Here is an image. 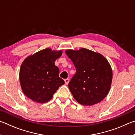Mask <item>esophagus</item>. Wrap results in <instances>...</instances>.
I'll return each instance as SVG.
<instances>
[{"label": "esophagus", "instance_id": "obj_1", "mask_svg": "<svg viewBox=\"0 0 135 135\" xmlns=\"http://www.w3.org/2000/svg\"><path fill=\"white\" fill-rule=\"evenodd\" d=\"M64 81H65V83L66 84H68V83H69L70 80L68 79H66L64 80Z\"/></svg>", "mask_w": 135, "mask_h": 135}]
</instances>
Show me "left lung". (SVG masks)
I'll return each instance as SVG.
<instances>
[{"label": "left lung", "mask_w": 135, "mask_h": 135, "mask_svg": "<svg viewBox=\"0 0 135 135\" xmlns=\"http://www.w3.org/2000/svg\"><path fill=\"white\" fill-rule=\"evenodd\" d=\"M65 53L76 67L68 87L79 104L92 105L103 100L110 89L113 73L102 55L87 49L67 50Z\"/></svg>", "instance_id": "8db88e82"}]
</instances>
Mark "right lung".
I'll return each instance as SVG.
<instances>
[{"label":"right lung","instance_id":"1","mask_svg":"<svg viewBox=\"0 0 135 135\" xmlns=\"http://www.w3.org/2000/svg\"><path fill=\"white\" fill-rule=\"evenodd\" d=\"M61 54V51L46 48L27 57L22 62L20 71V84L22 92L30 99L45 103L65 83L59 77V68L55 65Z\"/></svg>","mask_w":135,"mask_h":135}]
</instances>
